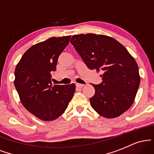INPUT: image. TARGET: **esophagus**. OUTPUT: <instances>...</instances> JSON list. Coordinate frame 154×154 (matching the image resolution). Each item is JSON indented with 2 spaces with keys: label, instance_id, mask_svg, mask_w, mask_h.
Wrapping results in <instances>:
<instances>
[{
  "label": "esophagus",
  "instance_id": "esophagus-1",
  "mask_svg": "<svg viewBox=\"0 0 154 154\" xmlns=\"http://www.w3.org/2000/svg\"><path fill=\"white\" fill-rule=\"evenodd\" d=\"M85 85L83 84H79V83H76V86H77V88H82L84 87Z\"/></svg>",
  "mask_w": 154,
  "mask_h": 154
}]
</instances>
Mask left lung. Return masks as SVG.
Listing matches in <instances>:
<instances>
[{
    "label": "left lung",
    "instance_id": "8db88e82",
    "mask_svg": "<svg viewBox=\"0 0 154 154\" xmlns=\"http://www.w3.org/2000/svg\"><path fill=\"white\" fill-rule=\"evenodd\" d=\"M71 43L91 69L102 75V82L93 85L90 98L93 109L106 118H115L133 103L140 77L135 60L115 39L88 33L72 37Z\"/></svg>",
    "mask_w": 154,
    "mask_h": 154
}]
</instances>
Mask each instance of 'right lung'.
I'll return each mask as SVG.
<instances>
[{
    "label": "right lung",
    "instance_id": "right-lung-1",
    "mask_svg": "<svg viewBox=\"0 0 154 154\" xmlns=\"http://www.w3.org/2000/svg\"><path fill=\"white\" fill-rule=\"evenodd\" d=\"M71 36L51 38L24 53L15 69L14 85L22 105L43 121L57 119L64 112L75 91L74 83L52 85L51 72L69 43Z\"/></svg>",
    "mask_w": 154,
    "mask_h": 154
}]
</instances>
